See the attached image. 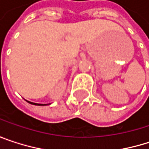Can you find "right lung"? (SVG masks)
I'll list each match as a JSON object with an SVG mask.
<instances>
[{
    "instance_id": "add662e5",
    "label": "right lung",
    "mask_w": 149,
    "mask_h": 149,
    "mask_svg": "<svg viewBox=\"0 0 149 149\" xmlns=\"http://www.w3.org/2000/svg\"><path fill=\"white\" fill-rule=\"evenodd\" d=\"M26 102H28L29 104H33V105H40V106H44V105H48V104H35V103H32V102H29V101H26Z\"/></svg>"
}]
</instances>
